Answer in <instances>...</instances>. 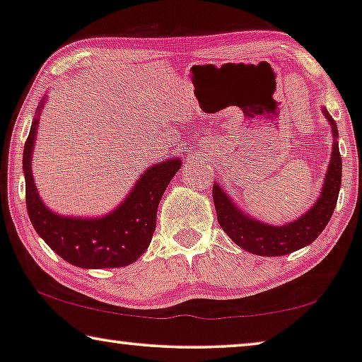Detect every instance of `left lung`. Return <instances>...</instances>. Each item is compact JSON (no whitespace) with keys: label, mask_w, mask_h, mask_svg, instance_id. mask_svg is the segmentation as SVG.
I'll return each instance as SVG.
<instances>
[{"label":"left lung","mask_w":362,"mask_h":362,"mask_svg":"<svg viewBox=\"0 0 362 362\" xmlns=\"http://www.w3.org/2000/svg\"><path fill=\"white\" fill-rule=\"evenodd\" d=\"M323 113L330 122L333 136H338L335 120L327 110H323ZM339 187H341V156H339L338 143H333L332 160L328 165L325 182H323L320 198L310 208V211L300 216L298 221L278 228V226L263 224L260 221L252 219L235 206L233 199L226 195L218 183L213 185V199L221 229L237 245L255 255L279 257L312 244L322 234L335 211Z\"/></svg>","instance_id":"1"}]
</instances>
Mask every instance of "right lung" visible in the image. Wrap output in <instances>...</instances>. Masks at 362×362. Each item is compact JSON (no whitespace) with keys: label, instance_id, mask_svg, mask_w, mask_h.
Instances as JSON below:
<instances>
[{"label":"right lung","instance_id":"right-lung-1","mask_svg":"<svg viewBox=\"0 0 362 362\" xmlns=\"http://www.w3.org/2000/svg\"><path fill=\"white\" fill-rule=\"evenodd\" d=\"M37 125L39 113L30 127L23 158L27 211L37 234L63 260L79 268H120L136 262L153 239L159 202L179 172L180 159H169L148 169L125 202L105 218H63L47 209L32 179L30 159Z\"/></svg>","mask_w":362,"mask_h":362}]
</instances>
